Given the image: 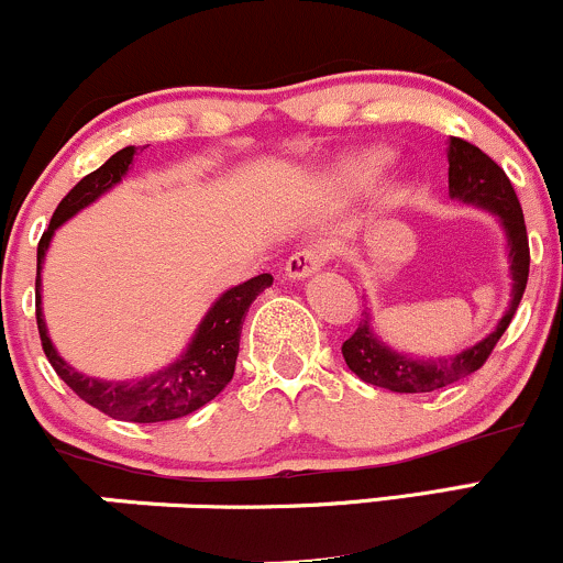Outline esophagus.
Returning a JSON list of instances; mask_svg holds the SVG:
<instances>
[{
  "label": "esophagus",
  "mask_w": 563,
  "mask_h": 563,
  "mask_svg": "<svg viewBox=\"0 0 563 563\" xmlns=\"http://www.w3.org/2000/svg\"><path fill=\"white\" fill-rule=\"evenodd\" d=\"M325 249H320V245H309V249H301L296 251L294 256H288L286 262V275L290 280H303V277L314 275L318 269L325 267Z\"/></svg>",
  "instance_id": "obj_1"
}]
</instances>
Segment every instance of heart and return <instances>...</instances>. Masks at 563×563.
<instances>
[{"label": "heart", "mask_w": 563, "mask_h": 563, "mask_svg": "<svg viewBox=\"0 0 563 563\" xmlns=\"http://www.w3.org/2000/svg\"><path fill=\"white\" fill-rule=\"evenodd\" d=\"M386 166H389V153L386 151L360 153V156H352L346 158L344 164H339V169H335V183L352 187V190H360V187L371 185L373 179L380 177Z\"/></svg>", "instance_id": "b5f03b06"}]
</instances>
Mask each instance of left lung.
<instances>
[{"label":"left lung","instance_id":"8db88e82","mask_svg":"<svg viewBox=\"0 0 563 563\" xmlns=\"http://www.w3.org/2000/svg\"><path fill=\"white\" fill-rule=\"evenodd\" d=\"M448 161H450V198L461 200V203L476 206V209L489 211L497 217L503 232H506L508 245V273H510V301L497 320L495 331H489L474 346L463 349V352L450 354V357H412V354L397 352L389 344L378 339L373 331L371 312H363L360 328L352 333V339L344 341L341 352L349 371L365 384L380 386V389L399 391V394H423L437 391L444 386L455 384V380L471 376L474 371L487 363L493 349L506 328L514 320L516 307H519L521 296H525L527 277H529V241H527V224L521 214L519 198H516L514 185L506 177V172L495 164L487 153L461 137H450L448 142Z\"/></svg>","mask_w":563,"mask_h":563}]
</instances>
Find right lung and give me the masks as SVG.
Returning <instances> with one entry per match:
<instances>
[{
	"instance_id": "right-lung-1",
	"label": "right lung",
	"mask_w": 563,
	"mask_h": 563,
	"mask_svg": "<svg viewBox=\"0 0 563 563\" xmlns=\"http://www.w3.org/2000/svg\"><path fill=\"white\" fill-rule=\"evenodd\" d=\"M137 147L129 145L124 151L113 153L100 169L81 179L60 206L55 209L49 228L44 230L42 241L36 249V325L42 335L44 354H47L49 365L55 373L74 389L84 402L97 407L106 416L115 421H132V423H161L174 421V418H185L190 412L200 410L209 405L219 391L232 380L235 373L238 349H241V328L245 312L254 303L256 296L264 288L273 286V275H256L251 280L232 286L224 290L219 299L211 303L209 312L198 322L196 333H192L190 344L177 360L164 365L156 373H147L142 378L126 380H106L95 376H84V373L70 367L66 360L57 354L47 333V322L42 312V267L44 256H47L49 243H53L55 230L66 224L70 217L79 214L81 209L92 206L97 198L106 196L111 187H115L132 169V161Z\"/></svg>"
}]
</instances>
